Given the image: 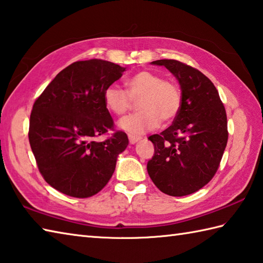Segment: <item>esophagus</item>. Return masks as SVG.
Masks as SVG:
<instances>
[{"mask_svg":"<svg viewBox=\"0 0 263 263\" xmlns=\"http://www.w3.org/2000/svg\"><path fill=\"white\" fill-rule=\"evenodd\" d=\"M141 140V138L139 137H133V136H128V141H130L131 145H136L137 142H139Z\"/></svg>","mask_w":263,"mask_h":263,"instance_id":"obj_1","label":"esophagus"}]
</instances>
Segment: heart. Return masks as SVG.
<instances>
[{"instance_id": "obj_1", "label": "heart", "mask_w": 263, "mask_h": 263, "mask_svg": "<svg viewBox=\"0 0 263 263\" xmlns=\"http://www.w3.org/2000/svg\"><path fill=\"white\" fill-rule=\"evenodd\" d=\"M126 92L116 85L107 86L104 91L106 107L115 115H123L137 101L139 111L123 117L118 127L131 136H141L155 130L161 124L176 118L181 108V91L173 82L149 70H141L125 82Z\"/></svg>"}]
</instances>
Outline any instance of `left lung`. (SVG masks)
<instances>
[{"label": "left lung", "instance_id": "8db88e82", "mask_svg": "<svg viewBox=\"0 0 263 263\" xmlns=\"http://www.w3.org/2000/svg\"><path fill=\"white\" fill-rule=\"evenodd\" d=\"M151 64L174 75L182 101L173 124L148 138L155 154L147 171L164 194L186 196L203 188L217 172L228 141L227 115L218 90L199 70L172 59Z\"/></svg>", "mask_w": 263, "mask_h": 263}]
</instances>
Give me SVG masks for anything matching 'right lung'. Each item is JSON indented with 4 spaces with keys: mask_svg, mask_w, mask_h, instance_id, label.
Segmentation results:
<instances>
[{
    "mask_svg": "<svg viewBox=\"0 0 263 263\" xmlns=\"http://www.w3.org/2000/svg\"><path fill=\"white\" fill-rule=\"evenodd\" d=\"M126 68L101 59L76 61L57 75L34 102L29 143L41 174L71 197L93 196L115 171L128 139L117 131L102 142L92 138L112 127L104 102L107 86Z\"/></svg>",
    "mask_w": 263,
    "mask_h": 263,
    "instance_id": "obj_1",
    "label": "right lung"
}]
</instances>
